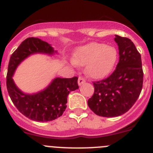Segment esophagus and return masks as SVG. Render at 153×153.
Here are the masks:
<instances>
[{
	"label": "esophagus",
	"instance_id": "1",
	"mask_svg": "<svg viewBox=\"0 0 153 153\" xmlns=\"http://www.w3.org/2000/svg\"><path fill=\"white\" fill-rule=\"evenodd\" d=\"M85 82V79H84V78L82 77H79V79H78V85L80 86L81 85H82V84H84Z\"/></svg>",
	"mask_w": 153,
	"mask_h": 153
}]
</instances>
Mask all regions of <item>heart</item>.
<instances>
[{
  "label": "heart",
  "instance_id": "heart-1",
  "mask_svg": "<svg viewBox=\"0 0 153 153\" xmlns=\"http://www.w3.org/2000/svg\"><path fill=\"white\" fill-rule=\"evenodd\" d=\"M117 59L116 48L99 43H91L78 48L73 56L74 64L79 66L86 65L87 75L94 79L110 74Z\"/></svg>",
  "mask_w": 153,
  "mask_h": 153
}]
</instances>
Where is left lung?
<instances>
[{"mask_svg":"<svg viewBox=\"0 0 153 153\" xmlns=\"http://www.w3.org/2000/svg\"><path fill=\"white\" fill-rule=\"evenodd\" d=\"M115 36L119 46V63L109 77L94 82V94L88 101L89 108L103 117H116L128 111L143 87L140 54L130 39Z\"/></svg>","mask_w":153,"mask_h":153,"instance_id":"8db88e82","label":"left lung"}]
</instances>
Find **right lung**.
I'll list each match as a JSON object with an SVG mask.
<instances>
[{
  "mask_svg": "<svg viewBox=\"0 0 153 153\" xmlns=\"http://www.w3.org/2000/svg\"><path fill=\"white\" fill-rule=\"evenodd\" d=\"M57 53L47 42L28 37L19 45L10 59L7 75L9 95L19 111L34 121L43 123L60 117L67 107L69 93L79 88L78 77H56L44 89L27 94L17 87L13 76L19 65L31 55L45 54L52 56Z\"/></svg>",
  "mask_w": 153,
  "mask_h": 153,
  "instance_id": "add662e5",
  "label": "right lung"
}]
</instances>
